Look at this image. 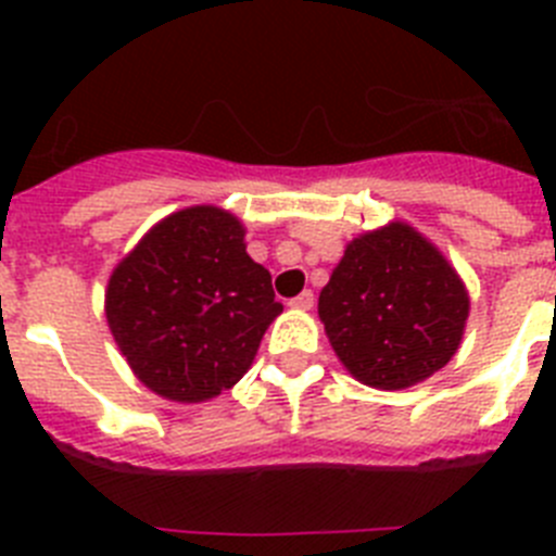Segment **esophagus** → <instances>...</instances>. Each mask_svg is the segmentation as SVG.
Masks as SVG:
<instances>
[{
	"instance_id": "esophagus-1",
	"label": "esophagus",
	"mask_w": 556,
	"mask_h": 556,
	"mask_svg": "<svg viewBox=\"0 0 556 556\" xmlns=\"http://www.w3.org/2000/svg\"><path fill=\"white\" fill-rule=\"evenodd\" d=\"M289 306H292V308H303V312H306V308L314 306V292H312V289H303V292L298 294V298H292V301H289Z\"/></svg>"
}]
</instances>
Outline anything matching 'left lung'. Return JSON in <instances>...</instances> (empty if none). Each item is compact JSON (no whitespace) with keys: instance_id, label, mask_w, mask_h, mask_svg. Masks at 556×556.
I'll list each match as a JSON object with an SVG mask.
<instances>
[{"instance_id":"obj_1","label":"left lung","mask_w":556,"mask_h":556,"mask_svg":"<svg viewBox=\"0 0 556 556\" xmlns=\"http://www.w3.org/2000/svg\"><path fill=\"white\" fill-rule=\"evenodd\" d=\"M317 312L353 378L376 390H406L448 365L470 301L429 239L390 223L348 244Z\"/></svg>"}]
</instances>
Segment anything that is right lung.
Segmentation results:
<instances>
[{
    "label": "right lung",
    "instance_id": "1",
    "mask_svg": "<svg viewBox=\"0 0 556 556\" xmlns=\"http://www.w3.org/2000/svg\"><path fill=\"white\" fill-rule=\"evenodd\" d=\"M281 312L273 278L244 250L242 223L217 205L161 219L105 292L108 326L136 378L180 404L230 390Z\"/></svg>",
    "mask_w": 556,
    "mask_h": 556
}]
</instances>
